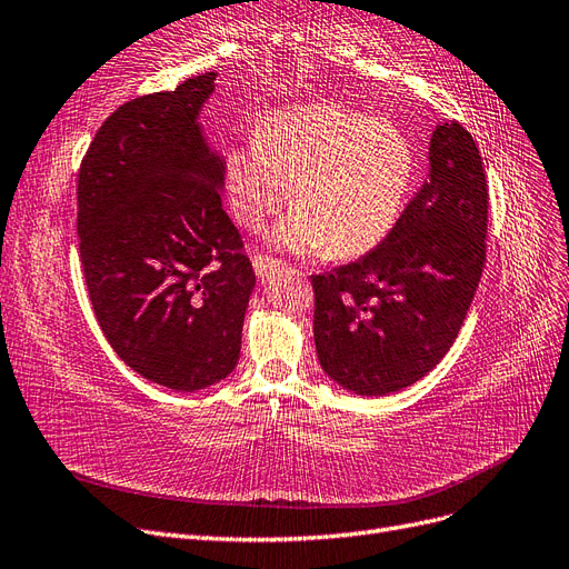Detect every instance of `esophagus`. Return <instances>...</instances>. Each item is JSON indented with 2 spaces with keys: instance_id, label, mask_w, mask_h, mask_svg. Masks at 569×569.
Here are the masks:
<instances>
[{
  "instance_id": "obj_1",
  "label": "esophagus",
  "mask_w": 569,
  "mask_h": 569,
  "mask_svg": "<svg viewBox=\"0 0 569 569\" xmlns=\"http://www.w3.org/2000/svg\"><path fill=\"white\" fill-rule=\"evenodd\" d=\"M253 270L256 274H268L272 270H278L282 266L280 258H272V256H266V253H253Z\"/></svg>"
}]
</instances>
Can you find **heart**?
<instances>
[{
	"label": "heart",
	"instance_id": "1",
	"mask_svg": "<svg viewBox=\"0 0 569 569\" xmlns=\"http://www.w3.org/2000/svg\"><path fill=\"white\" fill-rule=\"evenodd\" d=\"M418 173L416 147L385 118L322 104L272 113L226 159L234 220L258 232L289 199L274 242L335 258L368 253L393 230Z\"/></svg>",
	"mask_w": 569,
	"mask_h": 569
}]
</instances>
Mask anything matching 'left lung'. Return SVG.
Here are the masks:
<instances>
[{"label":"left lung","mask_w":569,"mask_h":569,"mask_svg":"<svg viewBox=\"0 0 569 569\" xmlns=\"http://www.w3.org/2000/svg\"><path fill=\"white\" fill-rule=\"evenodd\" d=\"M489 184L472 134L437 126L429 176L382 244L311 274L322 370L360 396L416 385L451 349L487 261Z\"/></svg>","instance_id":"8db88e82"}]
</instances>
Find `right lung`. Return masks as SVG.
<instances>
[{
    "instance_id": "1",
    "label": "right lung",
    "mask_w": 569,
    "mask_h": 569,
    "mask_svg": "<svg viewBox=\"0 0 569 569\" xmlns=\"http://www.w3.org/2000/svg\"><path fill=\"white\" fill-rule=\"evenodd\" d=\"M216 73L126 101L97 130L78 173L84 284L111 349L147 380L197 391L242 349L256 274L222 211V161L199 109Z\"/></svg>"
}]
</instances>
